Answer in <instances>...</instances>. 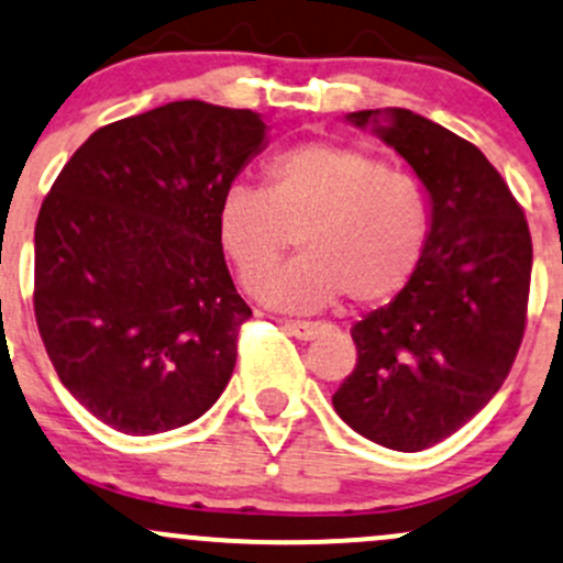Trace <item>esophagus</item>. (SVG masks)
<instances>
[{
	"instance_id": "34e87169",
	"label": "esophagus",
	"mask_w": 563,
	"mask_h": 563,
	"mask_svg": "<svg viewBox=\"0 0 563 563\" xmlns=\"http://www.w3.org/2000/svg\"><path fill=\"white\" fill-rule=\"evenodd\" d=\"M283 329L291 333L294 339H299V342H312V339L320 333V325L312 323V320H286Z\"/></svg>"
}]
</instances>
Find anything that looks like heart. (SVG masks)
Returning a JSON list of instances; mask_svg holds the SVG:
<instances>
[{
	"mask_svg": "<svg viewBox=\"0 0 563 563\" xmlns=\"http://www.w3.org/2000/svg\"><path fill=\"white\" fill-rule=\"evenodd\" d=\"M430 202L419 178L355 146L305 141L277 152L264 187H232L216 211V238L243 286H253L297 238L302 256L258 279L256 296L291 312L339 299L379 305L422 262Z\"/></svg>",
	"mask_w": 563,
	"mask_h": 563,
	"instance_id": "1",
	"label": "heart"
}]
</instances>
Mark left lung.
<instances>
[{
	"mask_svg": "<svg viewBox=\"0 0 563 563\" xmlns=\"http://www.w3.org/2000/svg\"><path fill=\"white\" fill-rule=\"evenodd\" d=\"M411 165L430 195L422 262L390 305L352 325L357 363L333 409L368 441L422 452L503 387L527 329L532 234L478 146L409 109L347 114Z\"/></svg>",
	"mask_w": 563,
	"mask_h": 563,
	"instance_id": "obj_1",
	"label": "left lung"
}]
</instances>
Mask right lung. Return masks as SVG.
Here are the masks:
<instances>
[{
  "mask_svg": "<svg viewBox=\"0 0 563 563\" xmlns=\"http://www.w3.org/2000/svg\"><path fill=\"white\" fill-rule=\"evenodd\" d=\"M264 144L256 111L173 101L98 128L47 191L36 325L66 390L109 428L176 430L224 393L251 307L216 211Z\"/></svg>",
  "mask_w": 563,
  "mask_h": 563,
  "instance_id": "add662e5",
  "label": "right lung"
}]
</instances>
